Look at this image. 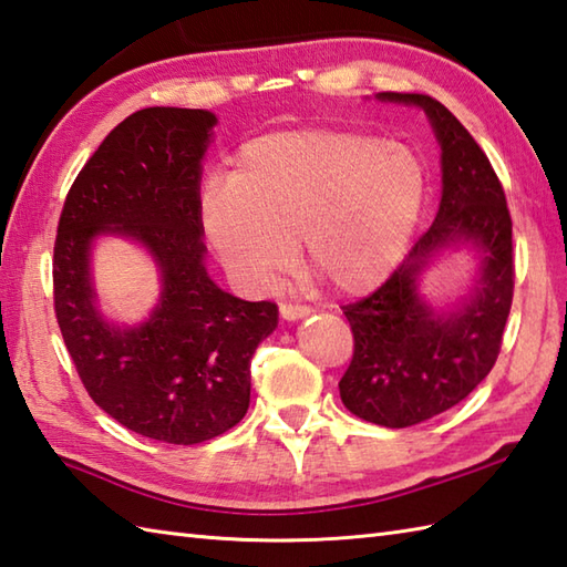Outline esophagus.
<instances>
[{
  "label": "esophagus",
  "instance_id": "esophagus-1",
  "mask_svg": "<svg viewBox=\"0 0 567 567\" xmlns=\"http://www.w3.org/2000/svg\"><path fill=\"white\" fill-rule=\"evenodd\" d=\"M279 313L284 320H300L313 313V308L310 306H298V303H281L279 306Z\"/></svg>",
  "mask_w": 567,
  "mask_h": 567
}]
</instances>
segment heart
I'll return each instance as SVG.
<instances>
[{"mask_svg":"<svg viewBox=\"0 0 567 567\" xmlns=\"http://www.w3.org/2000/svg\"><path fill=\"white\" fill-rule=\"evenodd\" d=\"M425 198L413 152L384 138L308 130L251 138L227 181L203 190L205 237L235 279L261 291L293 261L332 291H372L406 254Z\"/></svg>","mask_w":567,"mask_h":567,"instance_id":"heart-1","label":"heart"}]
</instances>
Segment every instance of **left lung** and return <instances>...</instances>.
Segmentation results:
<instances>
[{"label":"left lung","mask_w":567,"mask_h":567,"mask_svg":"<svg viewBox=\"0 0 567 567\" xmlns=\"http://www.w3.org/2000/svg\"><path fill=\"white\" fill-rule=\"evenodd\" d=\"M381 102L423 107L441 144L443 198L435 223L374 293L342 306L354 338L340 399L357 419L409 429L453 409L492 372L514 298L512 215L487 154L441 102L379 92ZM481 251L478 288L441 315L422 298L420 274L443 248Z\"/></svg>","instance_id":"obj_1"}]
</instances>
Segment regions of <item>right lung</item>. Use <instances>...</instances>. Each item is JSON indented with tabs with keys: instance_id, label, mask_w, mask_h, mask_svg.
<instances>
[{
	"instance_id": "obj_1",
	"label": "right lung",
	"mask_w": 567,
	"mask_h": 567,
	"mask_svg": "<svg viewBox=\"0 0 567 567\" xmlns=\"http://www.w3.org/2000/svg\"><path fill=\"white\" fill-rule=\"evenodd\" d=\"M215 114L146 107L87 158L65 195L53 247V308L90 399L144 437L195 445L233 429L249 409V362L276 330L271 300L225 293L205 269L200 161ZM100 234L146 246L162 298L136 329L94 306L89 247Z\"/></svg>"
}]
</instances>
